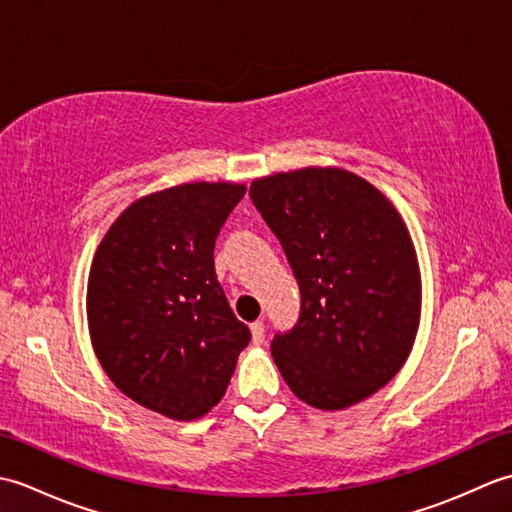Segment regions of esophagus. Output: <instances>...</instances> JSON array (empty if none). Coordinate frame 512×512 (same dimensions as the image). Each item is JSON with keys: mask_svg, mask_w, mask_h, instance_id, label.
<instances>
[{"mask_svg": "<svg viewBox=\"0 0 512 512\" xmlns=\"http://www.w3.org/2000/svg\"><path fill=\"white\" fill-rule=\"evenodd\" d=\"M250 334H253V343H264V321L250 323Z\"/></svg>", "mask_w": 512, "mask_h": 512, "instance_id": "obj_1", "label": "esophagus"}]
</instances>
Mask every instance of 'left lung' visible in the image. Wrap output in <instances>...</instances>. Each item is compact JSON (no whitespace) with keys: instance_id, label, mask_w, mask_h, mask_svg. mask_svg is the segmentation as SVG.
Wrapping results in <instances>:
<instances>
[{"instance_id":"8db88e82","label":"left lung","mask_w":512,"mask_h":512,"mask_svg":"<svg viewBox=\"0 0 512 512\" xmlns=\"http://www.w3.org/2000/svg\"><path fill=\"white\" fill-rule=\"evenodd\" d=\"M301 292L299 319L270 352L288 387L334 411L387 385L420 321V268L398 211L345 169L308 167L250 184Z\"/></svg>"}]
</instances>
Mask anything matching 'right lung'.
Wrapping results in <instances>:
<instances>
[{
  "mask_svg": "<svg viewBox=\"0 0 512 512\" xmlns=\"http://www.w3.org/2000/svg\"><path fill=\"white\" fill-rule=\"evenodd\" d=\"M244 184H180L140 198L96 250L88 281L94 352L125 396L173 420L222 400L248 325L228 306L213 248Z\"/></svg>",
  "mask_w": 512,
  "mask_h": 512,
  "instance_id": "1",
  "label": "right lung"
}]
</instances>
